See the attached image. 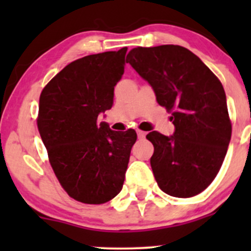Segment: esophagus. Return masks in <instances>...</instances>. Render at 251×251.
<instances>
[{
  "mask_svg": "<svg viewBox=\"0 0 251 251\" xmlns=\"http://www.w3.org/2000/svg\"><path fill=\"white\" fill-rule=\"evenodd\" d=\"M137 136L140 140H143V138L146 137V132H143V131H141V130H137Z\"/></svg>",
  "mask_w": 251,
  "mask_h": 251,
  "instance_id": "esophagus-1",
  "label": "esophagus"
}]
</instances>
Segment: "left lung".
<instances>
[{
  "label": "left lung",
  "instance_id": "obj_1",
  "mask_svg": "<svg viewBox=\"0 0 251 251\" xmlns=\"http://www.w3.org/2000/svg\"><path fill=\"white\" fill-rule=\"evenodd\" d=\"M126 62L151 86L159 104L173 110L174 135H147L158 186L177 198L197 196L214 181L231 141L222 83L201 58L175 45L133 48Z\"/></svg>",
  "mask_w": 251,
  "mask_h": 251
}]
</instances>
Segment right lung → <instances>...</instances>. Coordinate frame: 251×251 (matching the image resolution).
<instances>
[{
    "mask_svg": "<svg viewBox=\"0 0 251 251\" xmlns=\"http://www.w3.org/2000/svg\"><path fill=\"white\" fill-rule=\"evenodd\" d=\"M127 48L86 55L60 70L40 96L37 127L50 166L75 201L103 204L123 189L136 131L110 130L98 115L114 103Z\"/></svg>",
    "mask_w": 251,
    "mask_h": 251,
    "instance_id": "obj_1",
    "label": "right lung"
}]
</instances>
